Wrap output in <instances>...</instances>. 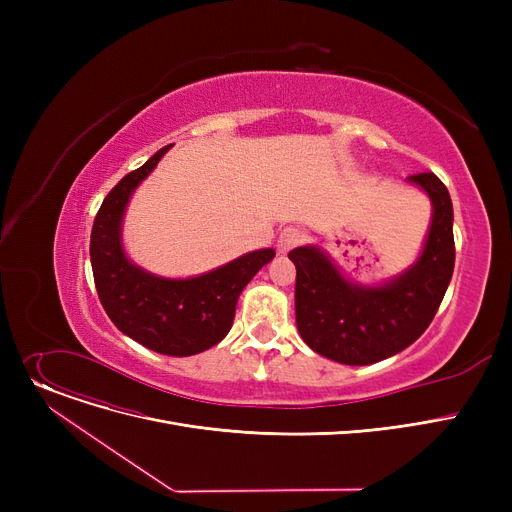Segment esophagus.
Returning <instances> with one entry per match:
<instances>
[{
  "label": "esophagus",
  "mask_w": 512,
  "mask_h": 512,
  "mask_svg": "<svg viewBox=\"0 0 512 512\" xmlns=\"http://www.w3.org/2000/svg\"><path fill=\"white\" fill-rule=\"evenodd\" d=\"M303 238H305V234H303L301 228H294V226L284 228V230L280 232V236H278V251H280L282 255H286V253L292 251L294 247H299L301 242H303Z\"/></svg>",
  "instance_id": "obj_1"
}]
</instances>
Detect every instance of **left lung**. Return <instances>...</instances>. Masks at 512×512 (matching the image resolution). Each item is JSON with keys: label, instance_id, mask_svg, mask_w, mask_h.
Masks as SVG:
<instances>
[{"label": "left lung", "instance_id": "obj_1", "mask_svg": "<svg viewBox=\"0 0 512 512\" xmlns=\"http://www.w3.org/2000/svg\"><path fill=\"white\" fill-rule=\"evenodd\" d=\"M407 182L432 201V222L417 261L405 272L380 284H359L317 245L288 253L297 267V328L317 355L342 365H371L405 351L432 324L454 270L452 201L432 172Z\"/></svg>", "mask_w": 512, "mask_h": 512}]
</instances>
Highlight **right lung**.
<instances>
[{"label":"right lung","mask_w":512,"mask_h":512,"mask_svg":"<svg viewBox=\"0 0 512 512\" xmlns=\"http://www.w3.org/2000/svg\"><path fill=\"white\" fill-rule=\"evenodd\" d=\"M170 147L126 174L103 199L91 230V265L99 301L122 334L155 353L191 357L226 338L242 288L276 251H251L193 278H164L132 263L122 242L124 213Z\"/></svg>","instance_id":"right-lung-1"}]
</instances>
